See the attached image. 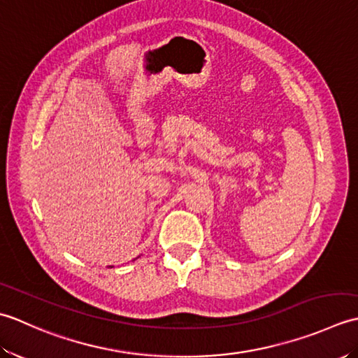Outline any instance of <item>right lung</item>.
<instances>
[{
	"mask_svg": "<svg viewBox=\"0 0 358 358\" xmlns=\"http://www.w3.org/2000/svg\"><path fill=\"white\" fill-rule=\"evenodd\" d=\"M109 268H112V266H109Z\"/></svg>",
	"mask_w": 358,
	"mask_h": 358,
	"instance_id": "add662e5",
	"label": "right lung"
}]
</instances>
